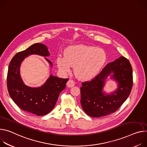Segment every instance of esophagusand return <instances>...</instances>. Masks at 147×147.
Instances as JSON below:
<instances>
[{
    "label": "esophagus",
    "instance_id": "esophagus-1",
    "mask_svg": "<svg viewBox=\"0 0 147 147\" xmlns=\"http://www.w3.org/2000/svg\"><path fill=\"white\" fill-rule=\"evenodd\" d=\"M66 85H67V87L71 88V87H72V86H74L75 85V82L73 80H69L68 81H67Z\"/></svg>",
    "mask_w": 147,
    "mask_h": 147
}]
</instances>
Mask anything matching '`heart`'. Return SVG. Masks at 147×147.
<instances>
[{
    "label": "heart",
    "mask_w": 147,
    "mask_h": 147,
    "mask_svg": "<svg viewBox=\"0 0 147 147\" xmlns=\"http://www.w3.org/2000/svg\"><path fill=\"white\" fill-rule=\"evenodd\" d=\"M107 60L105 51L101 48L84 45L67 47L64 57L59 56L56 63L59 70L67 73L74 66L75 76L80 80H89L95 77L102 69Z\"/></svg>",
    "instance_id": "b5f03b06"
}]
</instances>
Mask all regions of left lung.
I'll return each mask as SVG.
<instances>
[{
  "mask_svg": "<svg viewBox=\"0 0 147 147\" xmlns=\"http://www.w3.org/2000/svg\"><path fill=\"white\" fill-rule=\"evenodd\" d=\"M116 81L118 88L113 93L103 91L109 76ZM133 84L132 69L129 61L120 56L108 63L91 81L83 82L81 87V104L86 114L99 118L115 112L128 98Z\"/></svg>",
  "mask_w": 147,
  "mask_h": 147,
  "instance_id": "obj_1",
  "label": "left lung"
}]
</instances>
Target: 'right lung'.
I'll use <instances>...</instances> for the list:
<instances>
[{
    "label": "right lung",
    "instance_id": "obj_1",
    "mask_svg": "<svg viewBox=\"0 0 147 147\" xmlns=\"http://www.w3.org/2000/svg\"><path fill=\"white\" fill-rule=\"evenodd\" d=\"M31 55L47 57L50 55L46 45L35 43L26 50L16 53L11 60L8 68L7 86L9 94L14 102L22 110L42 116L48 114L55 107L60 93L66 88L68 79L52 75L42 86L33 88L26 85L20 76L22 62ZM52 67L51 61L45 58Z\"/></svg>",
    "mask_w": 147,
    "mask_h": 147
}]
</instances>
